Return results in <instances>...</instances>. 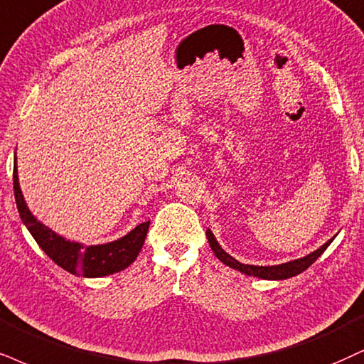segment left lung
Returning a JSON list of instances; mask_svg holds the SVG:
<instances>
[{
  "label": "left lung",
  "instance_id": "1",
  "mask_svg": "<svg viewBox=\"0 0 364 364\" xmlns=\"http://www.w3.org/2000/svg\"><path fill=\"white\" fill-rule=\"evenodd\" d=\"M205 235H208V241H209V246L210 250L214 251V255L219 258V262H223L224 264H228L230 268H235V270L245 273V275H250V277H258V278H263V280H287V278H291L295 275H299V273H302L304 270H307L311 264L316 262L317 258L321 257L322 253H324L327 246L333 243L334 237H331L327 243H324L321 246V248H317L316 251H312V253H309L307 257L304 258H297V259H291V262H287V263H282V264H273V267H258V264H245V263H240L236 258H232L231 255H228L226 251H224L221 246H219L218 240L214 237L213 231L208 230L205 231Z\"/></svg>",
  "mask_w": 364,
  "mask_h": 364
}]
</instances>
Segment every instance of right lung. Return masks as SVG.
<instances>
[{
    "label": "right lung",
    "mask_w": 364,
    "mask_h": 364,
    "mask_svg": "<svg viewBox=\"0 0 364 364\" xmlns=\"http://www.w3.org/2000/svg\"><path fill=\"white\" fill-rule=\"evenodd\" d=\"M13 189H15L18 213H20V218L26 226V230L35 237L40 248L58 267L64 268L65 272L73 273V275L97 278L118 273L128 268L136 259L143 243H145L150 221L138 224L128 235L105 245L84 246L82 243H77V241L65 240L64 236L57 235L55 231H52L50 228L40 223L30 213L28 205H26L23 199V194H21L20 182H18L16 155L15 161H13Z\"/></svg>",
    "instance_id": "1"
}]
</instances>
